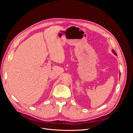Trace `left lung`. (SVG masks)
Wrapping results in <instances>:
<instances>
[{
  "instance_id": "obj_1",
  "label": "left lung",
  "mask_w": 133,
  "mask_h": 133,
  "mask_svg": "<svg viewBox=\"0 0 133 133\" xmlns=\"http://www.w3.org/2000/svg\"><path fill=\"white\" fill-rule=\"evenodd\" d=\"M112 53H113L115 55H117V54H116V52H115L114 50H112Z\"/></svg>"
}]
</instances>
